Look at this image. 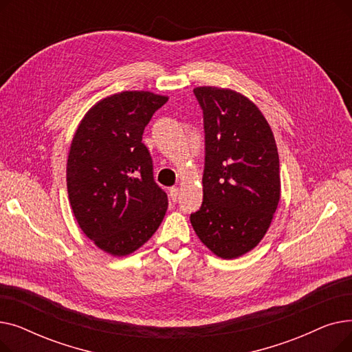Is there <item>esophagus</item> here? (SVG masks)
Instances as JSON below:
<instances>
[{"mask_svg": "<svg viewBox=\"0 0 352 352\" xmlns=\"http://www.w3.org/2000/svg\"><path fill=\"white\" fill-rule=\"evenodd\" d=\"M178 195H179V188H178V187H173V188L170 190V197H171V199H173L174 202L177 201Z\"/></svg>", "mask_w": 352, "mask_h": 352, "instance_id": "obj_1", "label": "esophagus"}]
</instances>
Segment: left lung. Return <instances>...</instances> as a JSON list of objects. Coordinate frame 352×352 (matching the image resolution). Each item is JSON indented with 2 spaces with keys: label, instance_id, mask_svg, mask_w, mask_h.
I'll return each mask as SVG.
<instances>
[{
  "label": "left lung",
  "instance_id": "8db88e82",
  "mask_svg": "<svg viewBox=\"0 0 352 352\" xmlns=\"http://www.w3.org/2000/svg\"><path fill=\"white\" fill-rule=\"evenodd\" d=\"M204 114V201L191 226L211 252L232 260L260 244L281 198L272 129L250 98L230 88L197 87Z\"/></svg>",
  "mask_w": 352,
  "mask_h": 352
}]
</instances>
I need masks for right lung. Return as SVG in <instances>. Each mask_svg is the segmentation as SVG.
Wrapping results in <instances>:
<instances>
[{"instance_id": "right-lung-1", "label": "right lung", "mask_w": 352, "mask_h": 352, "mask_svg": "<svg viewBox=\"0 0 352 352\" xmlns=\"http://www.w3.org/2000/svg\"><path fill=\"white\" fill-rule=\"evenodd\" d=\"M166 101L150 91L118 92L92 105L74 134L67 161L69 204L82 232L114 256L142 247L168 208L142 142L144 128Z\"/></svg>"}]
</instances>
